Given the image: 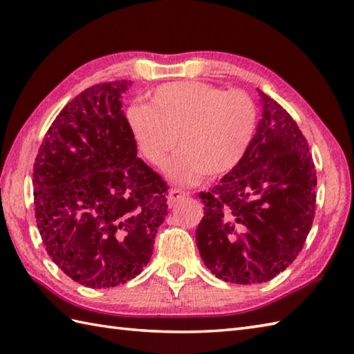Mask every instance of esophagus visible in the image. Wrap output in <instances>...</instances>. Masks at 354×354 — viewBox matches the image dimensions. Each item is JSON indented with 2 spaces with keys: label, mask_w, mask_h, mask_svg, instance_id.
Wrapping results in <instances>:
<instances>
[{
  "label": "esophagus",
  "mask_w": 354,
  "mask_h": 354,
  "mask_svg": "<svg viewBox=\"0 0 354 354\" xmlns=\"http://www.w3.org/2000/svg\"><path fill=\"white\" fill-rule=\"evenodd\" d=\"M187 194L189 193H185L184 190H181V189H171L170 192H169V202H170V205H173L175 204V202H178L179 199H184Z\"/></svg>",
  "instance_id": "esophagus-1"
}]
</instances>
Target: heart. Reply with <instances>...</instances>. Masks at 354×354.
<instances>
[{
	"label": "heart",
	"mask_w": 354,
	"mask_h": 354,
	"mask_svg": "<svg viewBox=\"0 0 354 354\" xmlns=\"http://www.w3.org/2000/svg\"><path fill=\"white\" fill-rule=\"evenodd\" d=\"M126 122L140 152L162 165L179 135L183 149L165 165L167 176L190 185L221 176L243 160L257 127V106L242 91L204 82H173L156 88L152 104L132 103Z\"/></svg>",
	"instance_id": "1"
}]
</instances>
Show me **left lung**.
I'll list each match as a JSON object with an SVG mask.
<instances>
[{
  "instance_id": "1",
  "label": "left lung",
  "mask_w": 354,
  "mask_h": 354,
  "mask_svg": "<svg viewBox=\"0 0 354 354\" xmlns=\"http://www.w3.org/2000/svg\"><path fill=\"white\" fill-rule=\"evenodd\" d=\"M261 118L243 160L212 192L196 243L223 281L257 284L288 268L303 250L317 202V173L295 120L259 89Z\"/></svg>"
}]
</instances>
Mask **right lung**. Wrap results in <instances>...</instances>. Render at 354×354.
Listing matches in <instances>:
<instances>
[{
  "mask_svg": "<svg viewBox=\"0 0 354 354\" xmlns=\"http://www.w3.org/2000/svg\"><path fill=\"white\" fill-rule=\"evenodd\" d=\"M131 80L85 89L59 112L33 167L35 216L51 260L86 288L141 274L167 214V185L137 158L122 111Z\"/></svg>",
  "mask_w": 354,
  "mask_h": 354,
  "instance_id": "1",
  "label": "right lung"
}]
</instances>
